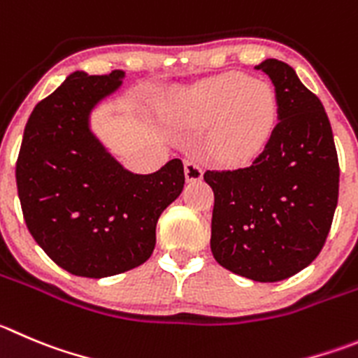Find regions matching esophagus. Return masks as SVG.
I'll return each instance as SVG.
<instances>
[{
	"instance_id": "34e87169",
	"label": "esophagus",
	"mask_w": 358,
	"mask_h": 358,
	"mask_svg": "<svg viewBox=\"0 0 358 358\" xmlns=\"http://www.w3.org/2000/svg\"><path fill=\"white\" fill-rule=\"evenodd\" d=\"M185 178L187 182H199L203 178V169L196 160H185Z\"/></svg>"
}]
</instances>
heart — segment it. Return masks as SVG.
<instances>
[{
	"instance_id": "b5f03b06",
	"label": "heart",
	"mask_w": 358,
	"mask_h": 358,
	"mask_svg": "<svg viewBox=\"0 0 358 358\" xmlns=\"http://www.w3.org/2000/svg\"><path fill=\"white\" fill-rule=\"evenodd\" d=\"M182 113L201 123H217L213 152L229 164H243L268 143L277 123L272 86L243 73H226L183 96Z\"/></svg>"
}]
</instances>
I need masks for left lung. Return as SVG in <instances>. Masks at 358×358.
<instances>
[{"instance_id":"8db88e82","label":"left lung","mask_w":358,"mask_h":358,"mask_svg":"<svg viewBox=\"0 0 358 358\" xmlns=\"http://www.w3.org/2000/svg\"><path fill=\"white\" fill-rule=\"evenodd\" d=\"M272 81L277 122L250 166L206 171L213 190L215 262L233 273L277 282L315 262L332 226L339 160L318 96L279 59L256 65Z\"/></svg>"}]
</instances>
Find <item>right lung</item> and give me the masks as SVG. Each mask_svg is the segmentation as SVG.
Here are the masks:
<instances>
[{
  "mask_svg": "<svg viewBox=\"0 0 358 358\" xmlns=\"http://www.w3.org/2000/svg\"><path fill=\"white\" fill-rule=\"evenodd\" d=\"M123 76L70 73L35 106L15 164L35 242L63 270L90 279L143 265L155 249L160 213L185 183L180 159L152 175H134L90 130L92 109L120 88Z\"/></svg>",
  "mask_w": 358,
  "mask_h": 358,
  "instance_id": "add662e5",
  "label": "right lung"
}]
</instances>
